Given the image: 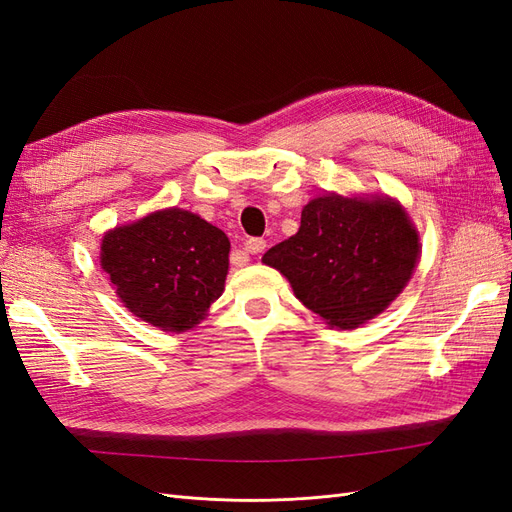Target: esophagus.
<instances>
[{
    "mask_svg": "<svg viewBox=\"0 0 512 512\" xmlns=\"http://www.w3.org/2000/svg\"><path fill=\"white\" fill-rule=\"evenodd\" d=\"M265 247H267V241H265V239L252 237V239L245 241L243 252H247V254H260V252H265Z\"/></svg>",
    "mask_w": 512,
    "mask_h": 512,
    "instance_id": "34e87169",
    "label": "esophagus"
}]
</instances>
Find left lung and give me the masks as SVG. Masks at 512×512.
Instances as JSON below:
<instances>
[{
    "label": "left lung",
    "mask_w": 512,
    "mask_h": 512,
    "mask_svg": "<svg viewBox=\"0 0 512 512\" xmlns=\"http://www.w3.org/2000/svg\"><path fill=\"white\" fill-rule=\"evenodd\" d=\"M418 260V235L389 198H314L301 228L262 256L290 282L297 299L337 329L384 312L404 290Z\"/></svg>",
    "instance_id": "8db88e82"
}]
</instances>
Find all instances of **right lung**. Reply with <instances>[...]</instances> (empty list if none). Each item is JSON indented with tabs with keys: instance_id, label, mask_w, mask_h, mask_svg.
I'll return each instance as SVG.
<instances>
[{
	"instance_id": "1",
	"label": "right lung",
	"mask_w": 512,
	"mask_h": 512,
	"mask_svg": "<svg viewBox=\"0 0 512 512\" xmlns=\"http://www.w3.org/2000/svg\"><path fill=\"white\" fill-rule=\"evenodd\" d=\"M230 241L181 209L147 215L102 239V269L134 316L162 331H188L224 292Z\"/></svg>"
}]
</instances>
